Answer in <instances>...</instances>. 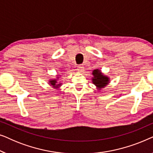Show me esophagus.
<instances>
[{
    "label": "esophagus",
    "instance_id": "obj_1",
    "mask_svg": "<svg viewBox=\"0 0 153 153\" xmlns=\"http://www.w3.org/2000/svg\"><path fill=\"white\" fill-rule=\"evenodd\" d=\"M83 70H84V67H83V65H79L77 66V71L78 72H83Z\"/></svg>",
    "mask_w": 153,
    "mask_h": 153
}]
</instances>
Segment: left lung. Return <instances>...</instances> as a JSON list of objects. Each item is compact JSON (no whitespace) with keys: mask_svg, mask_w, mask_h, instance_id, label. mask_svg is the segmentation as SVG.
I'll use <instances>...</instances> for the list:
<instances>
[{"mask_svg":"<svg viewBox=\"0 0 153 153\" xmlns=\"http://www.w3.org/2000/svg\"><path fill=\"white\" fill-rule=\"evenodd\" d=\"M93 75L94 76L93 78V83L99 90L102 88H104L108 83V81H109L108 77L102 74L100 70L98 69L93 70Z\"/></svg>","mask_w":153,"mask_h":153,"instance_id":"obj_1","label":"left lung"}]
</instances>
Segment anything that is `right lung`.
<instances>
[{
	"mask_svg": "<svg viewBox=\"0 0 153 153\" xmlns=\"http://www.w3.org/2000/svg\"><path fill=\"white\" fill-rule=\"evenodd\" d=\"M50 82V84H51L53 88H58V86H60V85H61V83H59V84H56L57 83V81L56 80H51L49 81Z\"/></svg>",
	"mask_w": 153,
	"mask_h": 153,
	"instance_id": "obj_1",
	"label": "right lung"
}]
</instances>
